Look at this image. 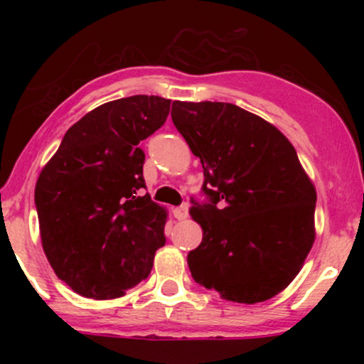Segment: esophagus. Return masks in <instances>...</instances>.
Returning a JSON list of instances; mask_svg holds the SVG:
<instances>
[{"mask_svg":"<svg viewBox=\"0 0 364 364\" xmlns=\"http://www.w3.org/2000/svg\"><path fill=\"white\" fill-rule=\"evenodd\" d=\"M174 217H176L178 220H185L188 217V203H183V205L174 208Z\"/></svg>","mask_w":364,"mask_h":364,"instance_id":"1","label":"esophagus"}]
</instances>
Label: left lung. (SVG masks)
I'll return each mask as SVG.
<instances>
[{
    "label": "left lung",
    "instance_id": "obj_1",
    "mask_svg": "<svg viewBox=\"0 0 364 364\" xmlns=\"http://www.w3.org/2000/svg\"><path fill=\"white\" fill-rule=\"evenodd\" d=\"M174 127L202 162L205 202L190 214L203 240L188 253L196 284L228 301L274 298L315 241L316 191L291 141L229 102H173Z\"/></svg>",
    "mask_w": 364,
    "mask_h": 364
}]
</instances>
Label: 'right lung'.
<instances>
[{"instance_id": "obj_1", "label": "right lung", "mask_w": 364, "mask_h": 364, "mask_svg": "<svg viewBox=\"0 0 364 364\" xmlns=\"http://www.w3.org/2000/svg\"><path fill=\"white\" fill-rule=\"evenodd\" d=\"M171 101L132 95L87 112L41 171L36 208L53 270L78 294L114 299L149 277L166 245V210L145 190L140 141Z\"/></svg>"}]
</instances>
